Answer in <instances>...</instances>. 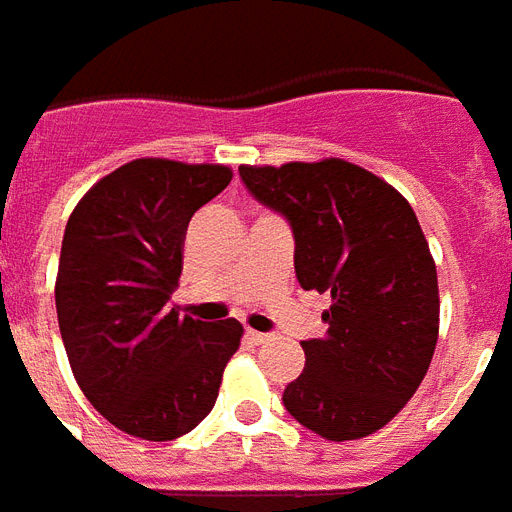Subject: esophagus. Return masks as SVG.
<instances>
[{"label": "esophagus", "mask_w": 512, "mask_h": 512, "mask_svg": "<svg viewBox=\"0 0 512 512\" xmlns=\"http://www.w3.org/2000/svg\"><path fill=\"white\" fill-rule=\"evenodd\" d=\"M247 339H249V342H252V344H268L270 339H273V336H270V334H260V331H252V328H249V331H247Z\"/></svg>", "instance_id": "esophagus-1"}]
</instances>
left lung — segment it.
I'll return each instance as SVG.
<instances>
[{
    "label": "left lung",
    "instance_id": "left-lung-1",
    "mask_svg": "<svg viewBox=\"0 0 512 512\" xmlns=\"http://www.w3.org/2000/svg\"><path fill=\"white\" fill-rule=\"evenodd\" d=\"M242 181L294 231L302 289L328 292L321 339L302 342L305 371L286 410L328 442L363 439L400 413L439 339V284L413 207L355 162L242 165Z\"/></svg>",
    "mask_w": 512,
    "mask_h": 512
}]
</instances>
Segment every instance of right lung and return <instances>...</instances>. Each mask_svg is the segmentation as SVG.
Listing matches in <instances>:
<instances>
[{
    "label": "right lung",
    "mask_w": 512,
    "mask_h": 512,
    "mask_svg": "<svg viewBox=\"0 0 512 512\" xmlns=\"http://www.w3.org/2000/svg\"><path fill=\"white\" fill-rule=\"evenodd\" d=\"M231 178L218 162L139 157L99 178L65 226L54 302L70 371L112 426L147 442L199 426L242 344L236 318L168 305L191 215Z\"/></svg>",
    "instance_id": "1"
}]
</instances>
